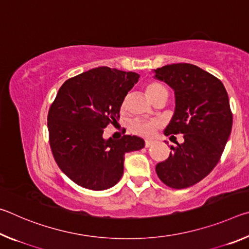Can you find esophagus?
<instances>
[{"label": "esophagus", "mask_w": 249, "mask_h": 249, "mask_svg": "<svg viewBox=\"0 0 249 249\" xmlns=\"http://www.w3.org/2000/svg\"><path fill=\"white\" fill-rule=\"evenodd\" d=\"M154 144H155V141H151V140H147V141H145V147H146V148H148V147L153 146Z\"/></svg>", "instance_id": "obj_1"}]
</instances>
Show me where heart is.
I'll use <instances>...</instances> for the list:
<instances>
[{
	"label": "heart",
	"mask_w": 249,
	"mask_h": 249,
	"mask_svg": "<svg viewBox=\"0 0 249 249\" xmlns=\"http://www.w3.org/2000/svg\"><path fill=\"white\" fill-rule=\"evenodd\" d=\"M145 92L148 99L153 101L160 95H168L166 88L158 82H148L145 86ZM160 126L159 121H145V120H135L130 124V129L135 134L141 135L144 137H149L155 133V130Z\"/></svg>",
	"instance_id": "obj_1"
}]
</instances>
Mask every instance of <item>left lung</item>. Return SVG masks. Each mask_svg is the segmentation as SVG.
<instances>
[{"label": "left lung", "instance_id": "1", "mask_svg": "<svg viewBox=\"0 0 249 249\" xmlns=\"http://www.w3.org/2000/svg\"><path fill=\"white\" fill-rule=\"evenodd\" d=\"M153 72L175 92V113L163 134L170 140L182 134L184 140L170 147V156L156 172L168 187H191L213 170L229 141L233 124L229 95L220 80L195 65H167Z\"/></svg>", "mask_w": 249, "mask_h": 249}]
</instances>
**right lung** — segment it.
Masks as SVG:
<instances>
[{"label": "right lung", "mask_w": 249, "mask_h": 249, "mask_svg": "<svg viewBox=\"0 0 249 249\" xmlns=\"http://www.w3.org/2000/svg\"><path fill=\"white\" fill-rule=\"evenodd\" d=\"M138 78L136 72L99 67L59 89L48 113L49 142L59 168L73 182L94 191L112 188L123 176L125 154L145 147L138 136L103 138Z\"/></svg>", "instance_id": "obj_1"}]
</instances>
